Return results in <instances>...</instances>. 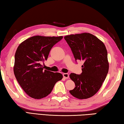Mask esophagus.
<instances>
[{"label": "esophagus", "mask_w": 124, "mask_h": 124, "mask_svg": "<svg viewBox=\"0 0 124 124\" xmlns=\"http://www.w3.org/2000/svg\"><path fill=\"white\" fill-rule=\"evenodd\" d=\"M62 75H63V77L65 78H66V79L68 78L69 77V75L68 73H64L62 74Z\"/></svg>", "instance_id": "obj_1"}]
</instances>
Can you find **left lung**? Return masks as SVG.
Wrapping results in <instances>:
<instances>
[{"mask_svg": "<svg viewBox=\"0 0 124 124\" xmlns=\"http://www.w3.org/2000/svg\"><path fill=\"white\" fill-rule=\"evenodd\" d=\"M64 39L76 61L84 62L81 75H70L76 86L70 93L79 99L89 98L98 92L107 76L109 69L107 49L101 40L90 33L72 34Z\"/></svg>", "mask_w": 124, "mask_h": 124, "instance_id": "left-lung-1", "label": "left lung"}]
</instances>
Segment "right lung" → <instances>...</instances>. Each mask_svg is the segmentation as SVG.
<instances>
[{"label": "right lung", "mask_w": 124, "mask_h": 124, "mask_svg": "<svg viewBox=\"0 0 124 124\" xmlns=\"http://www.w3.org/2000/svg\"><path fill=\"white\" fill-rule=\"evenodd\" d=\"M62 38L34 36L24 41L17 48L14 74L21 88L32 98L40 99L47 96L56 82L62 78L60 73L44 70L41 65L47 59L53 46Z\"/></svg>", "instance_id": "add662e5"}]
</instances>
